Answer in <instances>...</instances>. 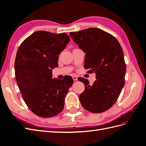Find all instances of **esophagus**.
<instances>
[{
	"label": "esophagus",
	"instance_id": "34e87169",
	"mask_svg": "<svg viewBox=\"0 0 146 146\" xmlns=\"http://www.w3.org/2000/svg\"><path fill=\"white\" fill-rule=\"evenodd\" d=\"M72 78H73V80H74V81L77 80V77L76 76H72Z\"/></svg>",
	"mask_w": 146,
	"mask_h": 146
}]
</instances>
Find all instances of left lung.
<instances>
[{
    "instance_id": "left-lung-1",
    "label": "left lung",
    "mask_w": 146,
    "mask_h": 146,
    "mask_svg": "<svg viewBox=\"0 0 146 146\" xmlns=\"http://www.w3.org/2000/svg\"><path fill=\"white\" fill-rule=\"evenodd\" d=\"M70 36L86 53L84 68L96 73L92 85L87 79L78 78L85 86L79 96L82 106L94 113L107 111L116 102L125 84L126 65L120 44L112 35L97 28L70 32Z\"/></svg>"
}]
</instances>
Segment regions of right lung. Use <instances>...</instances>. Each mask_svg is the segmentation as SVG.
Returning <instances> with one entry per match:
<instances>
[{"label": "right lung", "instance_id": "add662e5", "mask_svg": "<svg viewBox=\"0 0 146 146\" xmlns=\"http://www.w3.org/2000/svg\"><path fill=\"white\" fill-rule=\"evenodd\" d=\"M69 41L65 33L38 31L26 38L17 51L15 69L17 85L26 105L39 117H54L64 108L73 79L70 76L62 80L52 78V73Z\"/></svg>", "mask_w": 146, "mask_h": 146}]
</instances>
